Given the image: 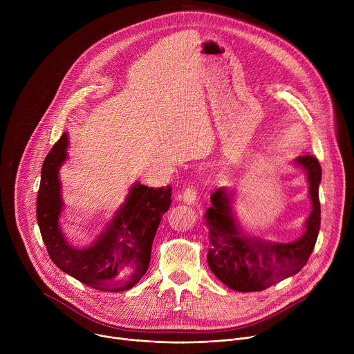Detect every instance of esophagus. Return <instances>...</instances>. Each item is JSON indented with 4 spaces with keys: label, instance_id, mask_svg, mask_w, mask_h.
<instances>
[{
    "label": "esophagus",
    "instance_id": "esophagus-1",
    "mask_svg": "<svg viewBox=\"0 0 354 354\" xmlns=\"http://www.w3.org/2000/svg\"><path fill=\"white\" fill-rule=\"evenodd\" d=\"M196 196H197V189H196L194 186L189 185V186H186V187H185V190L182 192L180 198L185 201V203H187V205H193V203H194V200H196Z\"/></svg>",
    "mask_w": 354,
    "mask_h": 354
}]
</instances>
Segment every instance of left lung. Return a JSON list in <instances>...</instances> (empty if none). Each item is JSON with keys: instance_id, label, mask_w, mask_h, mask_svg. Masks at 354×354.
<instances>
[{"instance_id": "left-lung-1", "label": "left lung", "mask_w": 354, "mask_h": 354, "mask_svg": "<svg viewBox=\"0 0 354 354\" xmlns=\"http://www.w3.org/2000/svg\"><path fill=\"white\" fill-rule=\"evenodd\" d=\"M295 165L307 172L313 210L306 221V231L292 242H276L245 235L234 213V192L218 187L210 197L206 212L210 248L207 262L214 276L235 291H262L306 266L313 254L319 225V182L322 169L313 156H302Z\"/></svg>"}]
</instances>
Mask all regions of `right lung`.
Segmentation results:
<instances>
[{
	"label": "right lung",
	"instance_id": "right-lung-1",
	"mask_svg": "<svg viewBox=\"0 0 354 354\" xmlns=\"http://www.w3.org/2000/svg\"><path fill=\"white\" fill-rule=\"evenodd\" d=\"M67 147L68 136L64 133L43 162L37 193L36 217L50 259L92 288L129 290L148 269L156 232L171 206V186L154 189L136 182L96 241L82 249L74 248L59 223L64 207L59 171L68 157Z\"/></svg>",
	"mask_w": 354,
	"mask_h": 354
}]
</instances>
